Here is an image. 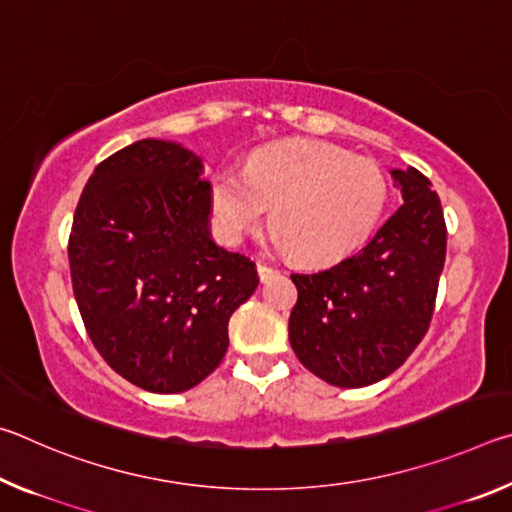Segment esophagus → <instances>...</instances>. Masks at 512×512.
<instances>
[{
  "mask_svg": "<svg viewBox=\"0 0 512 512\" xmlns=\"http://www.w3.org/2000/svg\"><path fill=\"white\" fill-rule=\"evenodd\" d=\"M257 273H259V280L268 282V280H273V277H275L277 273H280V271H277V268H273V266L264 264V262H259V264H257Z\"/></svg>",
  "mask_w": 512,
  "mask_h": 512,
  "instance_id": "1",
  "label": "esophagus"
}]
</instances>
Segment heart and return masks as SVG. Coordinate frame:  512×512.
Returning <instances> with one entry per match:
<instances>
[{"label": "heart", "mask_w": 512, "mask_h": 512, "mask_svg": "<svg viewBox=\"0 0 512 512\" xmlns=\"http://www.w3.org/2000/svg\"><path fill=\"white\" fill-rule=\"evenodd\" d=\"M388 178L375 160L341 146L289 140L250 153L244 173L216 171L210 205L232 241L268 230L298 264H332L370 237L388 203Z\"/></svg>", "instance_id": "heart-1"}]
</instances>
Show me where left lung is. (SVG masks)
Instances as JSON below:
<instances>
[{"instance_id": "8db88e82", "label": "left lung", "mask_w": 512, "mask_h": 512, "mask_svg": "<svg viewBox=\"0 0 512 512\" xmlns=\"http://www.w3.org/2000/svg\"><path fill=\"white\" fill-rule=\"evenodd\" d=\"M404 203L359 253L316 273H291L298 302L289 341L327 384L361 388L409 359L427 334L445 266L438 194L415 167L395 169Z\"/></svg>"}]
</instances>
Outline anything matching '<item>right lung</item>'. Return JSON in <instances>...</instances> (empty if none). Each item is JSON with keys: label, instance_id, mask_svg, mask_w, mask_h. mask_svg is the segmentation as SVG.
Returning <instances> with one entry per match:
<instances>
[{"label": "right lung", "instance_id": "1", "mask_svg": "<svg viewBox=\"0 0 512 512\" xmlns=\"http://www.w3.org/2000/svg\"><path fill=\"white\" fill-rule=\"evenodd\" d=\"M210 210L201 158L162 140L99 162L76 205L67 255L85 332L144 391L183 393L214 372L259 284L250 257L212 241Z\"/></svg>", "mask_w": 512, "mask_h": 512}]
</instances>
